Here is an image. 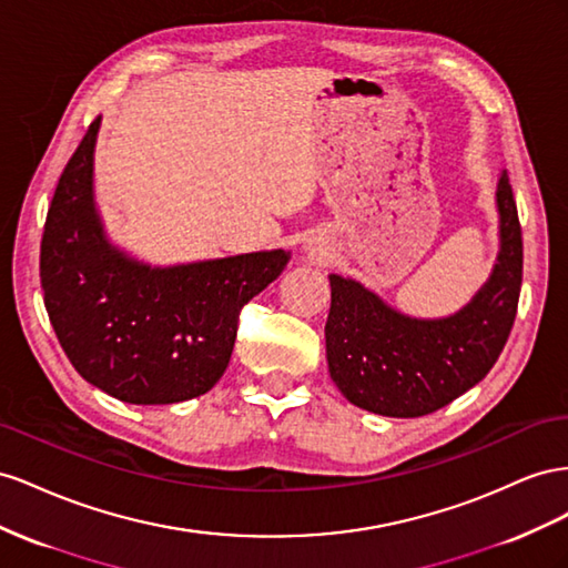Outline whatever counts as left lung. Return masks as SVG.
Wrapping results in <instances>:
<instances>
[{"label":"left lung","mask_w":568,"mask_h":568,"mask_svg":"<svg viewBox=\"0 0 568 568\" xmlns=\"http://www.w3.org/2000/svg\"><path fill=\"white\" fill-rule=\"evenodd\" d=\"M497 212L493 275L447 318L404 316L362 283L331 275L328 371L356 407L395 418L426 416L488 376L507 345L524 278L521 223L507 171L497 183Z\"/></svg>","instance_id":"left-lung-1"}]
</instances>
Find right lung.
Masks as SVG:
<instances>
[{
    "label": "right lung",
    "mask_w": 568,
    "mask_h": 568,
    "mask_svg": "<svg viewBox=\"0 0 568 568\" xmlns=\"http://www.w3.org/2000/svg\"><path fill=\"white\" fill-rule=\"evenodd\" d=\"M100 119L63 169L47 212L40 283L59 345L94 387L128 404H173L212 390L231 362L237 316L290 252L148 266L113 247L94 206Z\"/></svg>",
    "instance_id": "1"
}]
</instances>
